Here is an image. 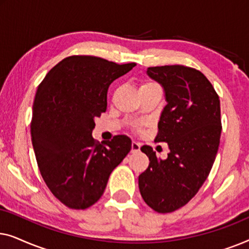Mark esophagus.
<instances>
[{
	"instance_id": "34e87169",
	"label": "esophagus",
	"mask_w": 249,
	"mask_h": 249,
	"mask_svg": "<svg viewBox=\"0 0 249 249\" xmlns=\"http://www.w3.org/2000/svg\"><path fill=\"white\" fill-rule=\"evenodd\" d=\"M141 149V144L137 142H131V153H137Z\"/></svg>"
}]
</instances>
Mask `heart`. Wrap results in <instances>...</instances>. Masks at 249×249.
<instances>
[{"mask_svg": "<svg viewBox=\"0 0 249 249\" xmlns=\"http://www.w3.org/2000/svg\"><path fill=\"white\" fill-rule=\"evenodd\" d=\"M154 83H146V84H144V85H153Z\"/></svg>", "mask_w": 249, "mask_h": 249, "instance_id": "1", "label": "heart"}]
</instances>
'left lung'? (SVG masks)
Listing matches in <instances>:
<instances>
[{
    "mask_svg": "<svg viewBox=\"0 0 249 249\" xmlns=\"http://www.w3.org/2000/svg\"><path fill=\"white\" fill-rule=\"evenodd\" d=\"M148 76L164 88L168 104L158 124L155 142H168L165 160L151 146L141 148L149 159L138 177L145 203L158 213L185 206L210 175L220 145L219 95L200 71L185 66L151 67Z\"/></svg>",
    "mask_w": 249,
    "mask_h": 249,
    "instance_id": "8db88e82",
    "label": "left lung"
}]
</instances>
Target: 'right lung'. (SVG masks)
<instances>
[{
	"mask_svg": "<svg viewBox=\"0 0 249 249\" xmlns=\"http://www.w3.org/2000/svg\"><path fill=\"white\" fill-rule=\"evenodd\" d=\"M135 66L91 55L68 56L37 88L30 122L36 161L51 193L69 209L94 205L111 172L130 152L127 136L100 144L91 131L94 119L107 111L108 86Z\"/></svg>",
	"mask_w": 249,
	"mask_h": 249,
	"instance_id": "add662e5",
	"label": "right lung"
}]
</instances>
